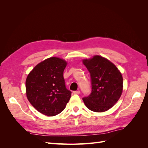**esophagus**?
Here are the masks:
<instances>
[{"instance_id":"esophagus-1","label":"esophagus","mask_w":148,"mask_h":148,"mask_svg":"<svg viewBox=\"0 0 148 148\" xmlns=\"http://www.w3.org/2000/svg\"><path fill=\"white\" fill-rule=\"evenodd\" d=\"M80 93V91H73V94H75V95H79V94Z\"/></svg>"}]
</instances>
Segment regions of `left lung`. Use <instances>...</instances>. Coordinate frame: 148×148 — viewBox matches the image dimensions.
<instances>
[{"label": "left lung", "mask_w": 148, "mask_h": 148, "mask_svg": "<svg viewBox=\"0 0 148 148\" xmlns=\"http://www.w3.org/2000/svg\"><path fill=\"white\" fill-rule=\"evenodd\" d=\"M83 63L90 73L91 81V92L83 98L85 106L96 112L109 110L122 95V74L114 64L99 56L84 59Z\"/></svg>", "instance_id": "obj_1"}]
</instances>
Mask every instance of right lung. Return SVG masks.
Listing matches in <instances>:
<instances>
[{
	"label": "right lung",
	"mask_w": 148,
	"mask_h": 148,
	"mask_svg": "<svg viewBox=\"0 0 148 148\" xmlns=\"http://www.w3.org/2000/svg\"><path fill=\"white\" fill-rule=\"evenodd\" d=\"M66 64L60 58H49L36 66L26 78L28 99L44 115L60 114L70 99L71 92L66 88L64 78Z\"/></svg>",
	"instance_id": "right-lung-1"
}]
</instances>
